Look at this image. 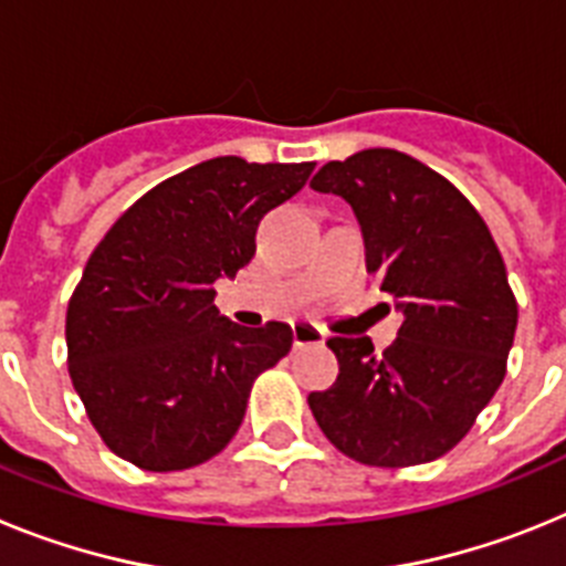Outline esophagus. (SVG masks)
Segmentation results:
<instances>
[{"label":"esophagus","mask_w":566,"mask_h":566,"mask_svg":"<svg viewBox=\"0 0 566 566\" xmlns=\"http://www.w3.org/2000/svg\"><path fill=\"white\" fill-rule=\"evenodd\" d=\"M292 337H294V348H308V345L326 343V332L312 326V323H297V326H292Z\"/></svg>","instance_id":"obj_1"}]
</instances>
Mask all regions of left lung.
I'll list each match as a JSON object with an SVG mask.
<instances>
[{
  "label": "left lung",
  "instance_id": "obj_1",
  "mask_svg": "<svg viewBox=\"0 0 566 566\" xmlns=\"http://www.w3.org/2000/svg\"><path fill=\"white\" fill-rule=\"evenodd\" d=\"M312 189L352 203L368 272L405 319L382 354L368 337L328 339L337 382L308 394V408L354 462H433L468 437L507 374L518 303L502 252L473 203L399 149L328 161Z\"/></svg>",
  "mask_w": 566,
  "mask_h": 566
}]
</instances>
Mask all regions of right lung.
Returning <instances> with one entry per match:
<instances>
[{
	"label": "right lung",
	"mask_w": 566,
	"mask_h": 566,
	"mask_svg": "<svg viewBox=\"0 0 566 566\" xmlns=\"http://www.w3.org/2000/svg\"><path fill=\"white\" fill-rule=\"evenodd\" d=\"M312 169L238 155L195 164L142 195L93 249L67 303V371L115 457L172 473L232 442L254 379L292 352V328L221 317L214 280L247 266L260 218Z\"/></svg>",
	"instance_id": "right-lung-1"
}]
</instances>
